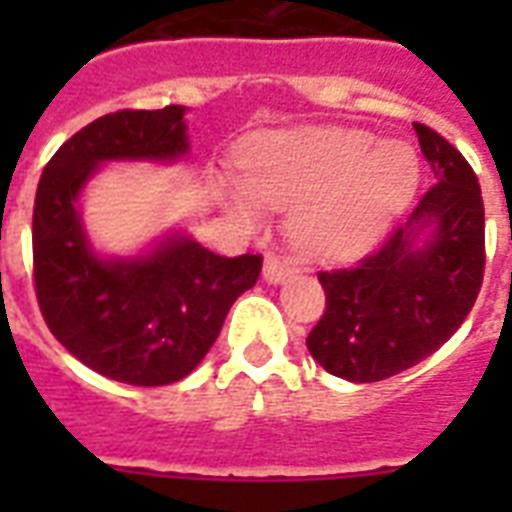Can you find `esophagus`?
I'll return each instance as SVG.
<instances>
[{"label": "esophagus", "mask_w": 512, "mask_h": 512, "mask_svg": "<svg viewBox=\"0 0 512 512\" xmlns=\"http://www.w3.org/2000/svg\"><path fill=\"white\" fill-rule=\"evenodd\" d=\"M297 268L284 257H268L263 265V279L268 284H281V281H287L289 276H295Z\"/></svg>", "instance_id": "1"}]
</instances>
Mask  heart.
I'll return each instance as SVG.
<instances>
[{"instance_id": "obj_1", "label": "heart", "mask_w": 512, "mask_h": 512, "mask_svg": "<svg viewBox=\"0 0 512 512\" xmlns=\"http://www.w3.org/2000/svg\"><path fill=\"white\" fill-rule=\"evenodd\" d=\"M420 185V156L404 140L366 130L300 127L252 140L239 156V185L217 196L249 225L263 209H295L297 244L319 260H356L396 223Z\"/></svg>"}]
</instances>
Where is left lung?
<instances>
[{
	"label": "left lung",
	"instance_id": "1",
	"mask_svg": "<svg viewBox=\"0 0 512 512\" xmlns=\"http://www.w3.org/2000/svg\"><path fill=\"white\" fill-rule=\"evenodd\" d=\"M436 185L374 255L319 273L327 311L308 350L329 374L377 382L420 364L460 329L484 279L476 172L438 132L414 124Z\"/></svg>",
	"mask_w": 512,
	"mask_h": 512
}]
</instances>
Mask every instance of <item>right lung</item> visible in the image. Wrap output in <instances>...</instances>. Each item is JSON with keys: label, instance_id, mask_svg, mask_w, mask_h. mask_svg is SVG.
<instances>
[{"label": "right lung", "instance_id": "obj_1", "mask_svg": "<svg viewBox=\"0 0 512 512\" xmlns=\"http://www.w3.org/2000/svg\"><path fill=\"white\" fill-rule=\"evenodd\" d=\"M191 151L185 108L116 111L66 140L34 201V281L47 327L103 377L170 385L201 364L263 257H220L183 228L135 255H106L87 233L84 188L106 164H177Z\"/></svg>", "mask_w": 512, "mask_h": 512}]
</instances>
